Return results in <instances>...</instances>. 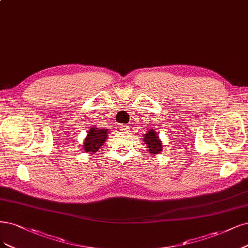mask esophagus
I'll use <instances>...</instances> for the list:
<instances>
[{
	"instance_id": "34e87169",
	"label": "esophagus",
	"mask_w": 248,
	"mask_h": 248,
	"mask_svg": "<svg viewBox=\"0 0 248 248\" xmlns=\"http://www.w3.org/2000/svg\"><path fill=\"white\" fill-rule=\"evenodd\" d=\"M119 128H120L121 131H128V130H129V127H128L127 125H124V124H121L120 126H119Z\"/></svg>"
}]
</instances>
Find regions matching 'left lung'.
Masks as SVG:
<instances>
[{
	"label": "left lung",
	"instance_id": "1",
	"mask_svg": "<svg viewBox=\"0 0 248 248\" xmlns=\"http://www.w3.org/2000/svg\"><path fill=\"white\" fill-rule=\"evenodd\" d=\"M143 142L152 154H158L162 151V142L155 130L150 129L147 134L143 135Z\"/></svg>",
	"mask_w": 248,
	"mask_h": 248
}]
</instances>
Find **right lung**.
<instances>
[{
	"mask_svg": "<svg viewBox=\"0 0 248 248\" xmlns=\"http://www.w3.org/2000/svg\"><path fill=\"white\" fill-rule=\"evenodd\" d=\"M108 131V129H99V128L96 127L90 128V130L87 133V138L83 142L84 151L91 154L97 152L100 146H102L107 140Z\"/></svg>",
	"mask_w": 248,
	"mask_h": 248,
	"instance_id": "add662e5",
	"label": "right lung"
}]
</instances>
